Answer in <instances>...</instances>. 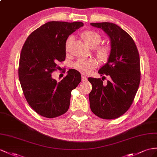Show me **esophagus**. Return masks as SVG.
Here are the masks:
<instances>
[{"label":"esophagus","instance_id":"34e87169","mask_svg":"<svg viewBox=\"0 0 157 157\" xmlns=\"http://www.w3.org/2000/svg\"><path fill=\"white\" fill-rule=\"evenodd\" d=\"M87 78L86 77V76H84V75H82V82H86V81H87Z\"/></svg>","mask_w":157,"mask_h":157}]
</instances>
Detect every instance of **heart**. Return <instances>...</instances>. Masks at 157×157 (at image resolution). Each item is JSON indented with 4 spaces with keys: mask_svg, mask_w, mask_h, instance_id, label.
<instances>
[{
    "mask_svg": "<svg viewBox=\"0 0 157 157\" xmlns=\"http://www.w3.org/2000/svg\"><path fill=\"white\" fill-rule=\"evenodd\" d=\"M81 37L87 45L94 48L101 42V36L98 33L91 30L83 31L81 34ZM72 40L71 37H69L65 43V49L67 52L70 49V44ZM96 56L100 62H105L109 58L111 50L106 45L100 46L95 50ZM98 66V62L94 59H80L74 63V67L77 70L84 74H88Z\"/></svg>",
    "mask_w": 157,
    "mask_h": 157,
    "instance_id": "1",
    "label": "heart"
}]
</instances>
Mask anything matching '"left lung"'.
<instances>
[{"label": "left lung", "instance_id": "8db88e82", "mask_svg": "<svg viewBox=\"0 0 157 157\" xmlns=\"http://www.w3.org/2000/svg\"><path fill=\"white\" fill-rule=\"evenodd\" d=\"M90 25L102 29L111 42L109 58L98 71L101 75H109L111 80L103 86L101 79L88 78L92 85L89 95L91 110L100 118H118L131 107L138 90L140 79L139 52L131 36L115 24Z\"/></svg>", "mask_w": 157, "mask_h": 157}]
</instances>
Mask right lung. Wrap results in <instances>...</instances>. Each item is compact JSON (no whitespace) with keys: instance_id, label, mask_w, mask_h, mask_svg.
<instances>
[{"instance_id":"add662e5","label":"right lung","mask_w":157,"mask_h":157,"mask_svg":"<svg viewBox=\"0 0 157 157\" xmlns=\"http://www.w3.org/2000/svg\"><path fill=\"white\" fill-rule=\"evenodd\" d=\"M82 22L51 21L33 32L26 39L20 56L19 81L30 106L39 115L54 118L69 109L71 92L81 82V74L71 69L60 82L51 74L56 63L66 59L65 43Z\"/></svg>"}]
</instances>
